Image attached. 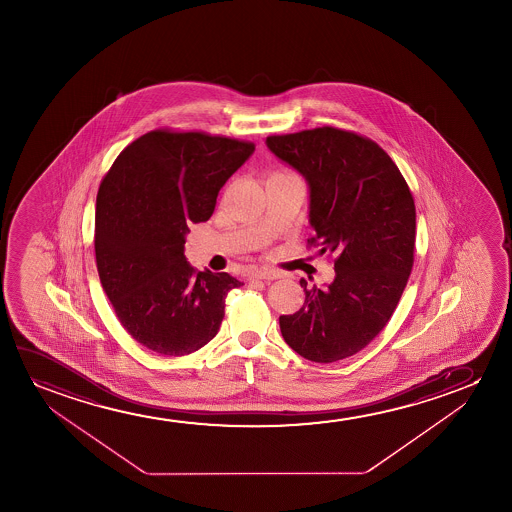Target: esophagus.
Instances as JSON below:
<instances>
[{"mask_svg":"<svg viewBox=\"0 0 512 512\" xmlns=\"http://www.w3.org/2000/svg\"><path fill=\"white\" fill-rule=\"evenodd\" d=\"M250 278H255V280H278L280 273L273 271V269H259Z\"/></svg>","mask_w":512,"mask_h":512,"instance_id":"obj_1","label":"esophagus"}]
</instances>
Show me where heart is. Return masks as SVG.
Masks as SVG:
<instances>
[{
    "label": "heart",
    "instance_id": "heart-1",
    "mask_svg": "<svg viewBox=\"0 0 512 512\" xmlns=\"http://www.w3.org/2000/svg\"><path fill=\"white\" fill-rule=\"evenodd\" d=\"M274 175H292V173H274Z\"/></svg>",
    "mask_w": 512,
    "mask_h": 512
}]
</instances>
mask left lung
Returning a JSON list of instances; mask_svg holds the SVG:
<instances>
[{
	"mask_svg": "<svg viewBox=\"0 0 512 512\" xmlns=\"http://www.w3.org/2000/svg\"><path fill=\"white\" fill-rule=\"evenodd\" d=\"M266 145L308 182L309 245L336 255L332 283L301 280L306 299L280 316L281 336L311 362L351 357L385 329L413 269L411 190L383 148L350 131L318 127Z\"/></svg>",
	"mask_w": 512,
	"mask_h": 512,
	"instance_id": "8db88e82",
	"label": "left lung"
}]
</instances>
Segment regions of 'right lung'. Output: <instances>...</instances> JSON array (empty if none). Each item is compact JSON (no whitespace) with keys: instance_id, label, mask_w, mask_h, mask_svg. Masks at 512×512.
I'll return each mask as SVG.
<instances>
[{"instance_id":"add662e5","label":"right lung","mask_w":512,"mask_h":512,"mask_svg":"<svg viewBox=\"0 0 512 512\" xmlns=\"http://www.w3.org/2000/svg\"><path fill=\"white\" fill-rule=\"evenodd\" d=\"M253 152V143L224 136L152 131L120 152L99 185V280L122 327L148 350L182 357L217 336L225 297L243 283L197 273L185 238Z\"/></svg>"}]
</instances>
